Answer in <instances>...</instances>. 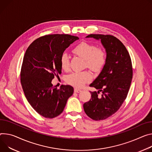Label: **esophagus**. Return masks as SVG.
Masks as SVG:
<instances>
[{
	"label": "esophagus",
	"mask_w": 152,
	"mask_h": 152,
	"mask_svg": "<svg viewBox=\"0 0 152 152\" xmlns=\"http://www.w3.org/2000/svg\"><path fill=\"white\" fill-rule=\"evenodd\" d=\"M74 91H75V93H80V92L81 91V90L78 89V88H75L74 89Z\"/></svg>",
	"instance_id": "34e87169"
}]
</instances>
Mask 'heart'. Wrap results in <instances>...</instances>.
<instances>
[{"mask_svg":"<svg viewBox=\"0 0 152 152\" xmlns=\"http://www.w3.org/2000/svg\"><path fill=\"white\" fill-rule=\"evenodd\" d=\"M73 52L78 56L84 59L85 65L93 70H100L105 64L106 53L104 50L101 47H96L94 44L82 42L74 48ZM60 62L63 70H68L70 66V56L67 53H62ZM91 78V74L88 72H77L68 75L66 81L70 84L80 88Z\"/></svg>","mask_w":152,"mask_h":152,"instance_id":"heart-1","label":"heart"}]
</instances>
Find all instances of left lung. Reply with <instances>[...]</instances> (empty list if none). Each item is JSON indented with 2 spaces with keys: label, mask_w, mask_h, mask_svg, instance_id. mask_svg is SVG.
<instances>
[{
  "label": "left lung",
  "mask_w": 152,
  "mask_h": 152,
  "mask_svg": "<svg viewBox=\"0 0 152 152\" xmlns=\"http://www.w3.org/2000/svg\"><path fill=\"white\" fill-rule=\"evenodd\" d=\"M88 37L100 40L106 53L101 72L90 85L98 91H90L91 98L83 105L88 117L100 121L115 113L126 99L133 76L132 65L128 51L116 37L92 34ZM99 91L103 93L101 96L97 94Z\"/></svg>",
  "instance_id": "obj_1"
}]
</instances>
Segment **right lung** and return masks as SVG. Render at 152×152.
Wrapping results in <instances>:
<instances>
[{"label": "right lung", "mask_w": 152, "mask_h": 152, "mask_svg": "<svg viewBox=\"0 0 152 152\" xmlns=\"http://www.w3.org/2000/svg\"><path fill=\"white\" fill-rule=\"evenodd\" d=\"M79 38L69 34L40 37L27 48L23 59L20 82L26 100L39 115L47 118L59 116L74 89L53 86L54 75L61 73V57L70 45Z\"/></svg>", "instance_id": "right-lung-1"}]
</instances>
